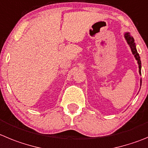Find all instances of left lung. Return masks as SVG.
Segmentation results:
<instances>
[{"mask_svg":"<svg viewBox=\"0 0 148 148\" xmlns=\"http://www.w3.org/2000/svg\"><path fill=\"white\" fill-rule=\"evenodd\" d=\"M125 39H126L128 44L129 45L130 47H131V51H132L133 54L134 55V57L136 58V59L137 60L138 64H139V73L141 74V60H140V57H139V53H138L137 51H136V45H135V42H134V38H133L132 36H131V35H130L128 33H126L125 34ZM141 83H142V80H141Z\"/></svg>","mask_w":148,"mask_h":148,"instance_id":"left-lung-1","label":"left lung"}]
</instances>
